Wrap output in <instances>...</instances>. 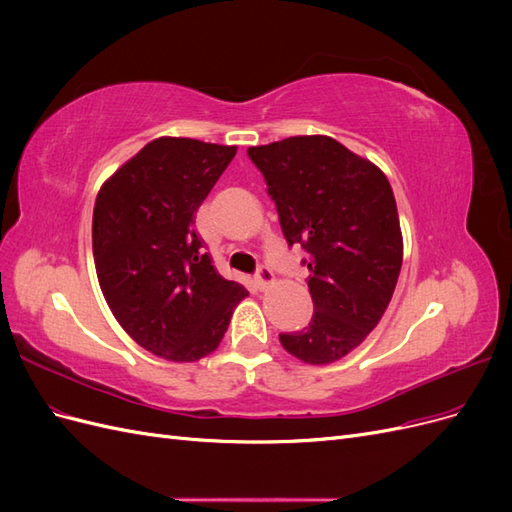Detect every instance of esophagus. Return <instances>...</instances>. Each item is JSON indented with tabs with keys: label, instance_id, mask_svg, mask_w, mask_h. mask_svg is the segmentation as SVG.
Returning <instances> with one entry per match:
<instances>
[{
	"label": "esophagus",
	"instance_id": "esophagus-1",
	"mask_svg": "<svg viewBox=\"0 0 512 512\" xmlns=\"http://www.w3.org/2000/svg\"><path fill=\"white\" fill-rule=\"evenodd\" d=\"M256 284H258V288H260V290H267V288H271V286L275 284V275H273V271H271L269 267H258V271H256Z\"/></svg>",
	"mask_w": 512,
	"mask_h": 512
}]
</instances>
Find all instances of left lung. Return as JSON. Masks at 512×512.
I'll list each match as a JSON object with an SVG mask.
<instances>
[{
  "label": "left lung",
  "instance_id": "8db88e82",
  "mask_svg": "<svg viewBox=\"0 0 512 512\" xmlns=\"http://www.w3.org/2000/svg\"><path fill=\"white\" fill-rule=\"evenodd\" d=\"M267 181L288 241L307 250L309 327L282 333L286 352L329 365L376 329L397 286L404 237L391 183L367 158L324 134L247 149Z\"/></svg>",
  "mask_w": 512,
  "mask_h": 512
}]
</instances>
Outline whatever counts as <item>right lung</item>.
I'll list each match as a JSON object with an SVG mask.
<instances>
[{"label": "right lung", "instance_id": "right-lung-1", "mask_svg": "<svg viewBox=\"0 0 512 512\" xmlns=\"http://www.w3.org/2000/svg\"><path fill=\"white\" fill-rule=\"evenodd\" d=\"M237 147L160 136L108 177L94 207V262L113 316L134 342L173 363L220 346L247 297L200 252L196 211Z\"/></svg>", "mask_w": 512, "mask_h": 512}]
</instances>
